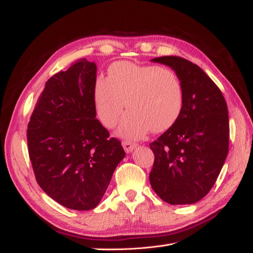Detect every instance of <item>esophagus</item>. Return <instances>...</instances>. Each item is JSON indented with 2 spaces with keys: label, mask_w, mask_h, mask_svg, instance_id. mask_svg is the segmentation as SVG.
<instances>
[{
  "label": "esophagus",
  "mask_w": 253,
  "mask_h": 253,
  "mask_svg": "<svg viewBox=\"0 0 253 253\" xmlns=\"http://www.w3.org/2000/svg\"><path fill=\"white\" fill-rule=\"evenodd\" d=\"M122 144H123L124 150H125V151H126L127 153L131 152L132 150L137 147V144H136L135 142H131V141H128V140H124V141L122 142Z\"/></svg>",
  "instance_id": "obj_1"
}]
</instances>
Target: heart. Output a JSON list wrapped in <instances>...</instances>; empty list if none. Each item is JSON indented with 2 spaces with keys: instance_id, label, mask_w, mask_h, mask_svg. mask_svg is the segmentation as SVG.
Wrapping results in <instances>:
<instances>
[{
  "instance_id": "1",
  "label": "heart",
  "mask_w": 253,
  "mask_h": 253,
  "mask_svg": "<svg viewBox=\"0 0 253 253\" xmlns=\"http://www.w3.org/2000/svg\"><path fill=\"white\" fill-rule=\"evenodd\" d=\"M93 101L100 121L113 127L126 106L120 133L139 138L151 129L168 130L178 120L184 105V90L173 69L157 65L116 62L109 67L107 78H98Z\"/></svg>"
}]
</instances>
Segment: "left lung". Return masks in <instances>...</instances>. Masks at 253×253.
<instances>
[{
  "instance_id": "left-lung-1",
  "label": "left lung",
  "mask_w": 253,
  "mask_h": 253,
  "mask_svg": "<svg viewBox=\"0 0 253 253\" xmlns=\"http://www.w3.org/2000/svg\"><path fill=\"white\" fill-rule=\"evenodd\" d=\"M179 77L184 90L180 116L150 143L154 163L149 175L155 193L169 204H192L215 184L229 146L227 104L202 69L179 56L155 57Z\"/></svg>"
}]
</instances>
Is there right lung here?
Here are the masks:
<instances>
[{
  "label": "right lung",
  "instance_id": "add662e5",
  "mask_svg": "<svg viewBox=\"0 0 253 253\" xmlns=\"http://www.w3.org/2000/svg\"><path fill=\"white\" fill-rule=\"evenodd\" d=\"M96 65L80 58L45 83L27 129L37 182L63 207L88 211L103 198L118 163L121 141L96 120Z\"/></svg>",
  "mask_w": 253,
  "mask_h": 253
}]
</instances>
